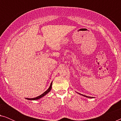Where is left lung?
I'll return each mask as SVG.
<instances>
[{
  "mask_svg": "<svg viewBox=\"0 0 121 121\" xmlns=\"http://www.w3.org/2000/svg\"><path fill=\"white\" fill-rule=\"evenodd\" d=\"M81 95H82V96H84V97H88V98H94L93 97H90V96H86V95H82V94H80Z\"/></svg>",
  "mask_w": 121,
  "mask_h": 121,
  "instance_id": "8db88e82",
  "label": "left lung"
}]
</instances>
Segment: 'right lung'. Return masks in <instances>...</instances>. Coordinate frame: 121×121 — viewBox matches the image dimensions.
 <instances>
[{
    "label": "right lung",
    "mask_w": 121,
    "mask_h": 121,
    "mask_svg": "<svg viewBox=\"0 0 121 121\" xmlns=\"http://www.w3.org/2000/svg\"><path fill=\"white\" fill-rule=\"evenodd\" d=\"M52 82L51 83V85H50V86H49V88L45 92H44L42 94H41V95L39 96L35 97V98H26V99H27V100H39V99L42 98V97L46 95H47V94L51 90V89H52Z\"/></svg>",
    "instance_id": "add662e5"
}]
</instances>
